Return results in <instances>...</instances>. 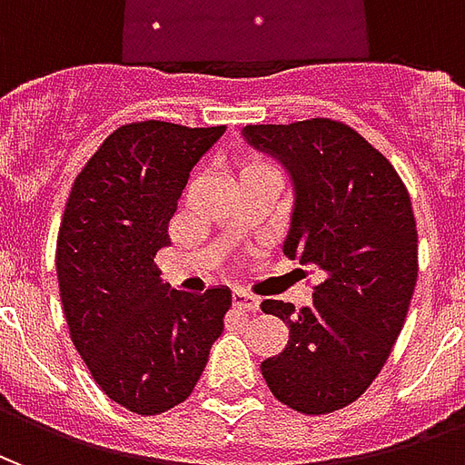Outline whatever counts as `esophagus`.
<instances>
[{
  "instance_id": "esophagus-1",
  "label": "esophagus",
  "mask_w": 465,
  "mask_h": 465,
  "mask_svg": "<svg viewBox=\"0 0 465 465\" xmlns=\"http://www.w3.org/2000/svg\"><path fill=\"white\" fill-rule=\"evenodd\" d=\"M232 303L233 309H239V312H259V299L246 292H233Z\"/></svg>"
}]
</instances>
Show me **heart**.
<instances>
[{"label": "heart", "instance_id": "1", "mask_svg": "<svg viewBox=\"0 0 465 465\" xmlns=\"http://www.w3.org/2000/svg\"><path fill=\"white\" fill-rule=\"evenodd\" d=\"M249 172H276V169H273V166L269 162H262V159H253V162H249L242 169V173H249Z\"/></svg>", "mask_w": 465, "mask_h": 465}]
</instances>
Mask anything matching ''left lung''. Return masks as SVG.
<instances>
[{"mask_svg":"<svg viewBox=\"0 0 465 465\" xmlns=\"http://www.w3.org/2000/svg\"><path fill=\"white\" fill-rule=\"evenodd\" d=\"M242 136L289 173L283 253L322 279L309 306L262 303L289 326L286 349L262 373L289 409L331 413L373 383L406 322L419 276L409 192L389 159L341 122L253 124Z\"/></svg>","mask_w":465,"mask_h":465,"instance_id":"obj_1","label":"left lung"}]
</instances>
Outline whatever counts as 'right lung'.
I'll return each instance as SVG.
<instances>
[{"label":"right lung","mask_w":465,"mask_h":465,"mask_svg":"<svg viewBox=\"0 0 465 465\" xmlns=\"http://www.w3.org/2000/svg\"><path fill=\"white\" fill-rule=\"evenodd\" d=\"M226 126L136 122L109 134L76 176L56 239L69 333L86 369L124 409L156 416L189 399L232 292L169 289L156 253L196 162Z\"/></svg>","instance_id":"right-lung-1"}]
</instances>
